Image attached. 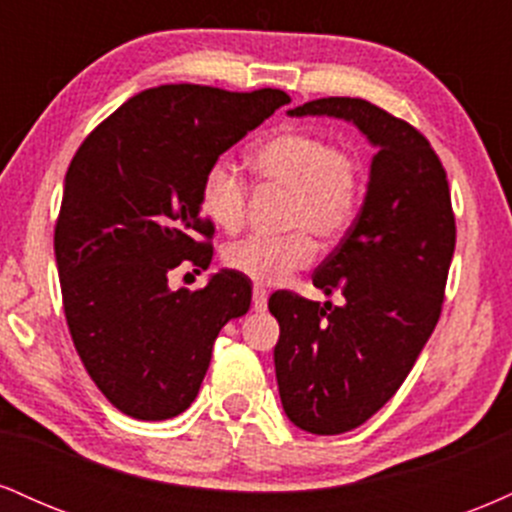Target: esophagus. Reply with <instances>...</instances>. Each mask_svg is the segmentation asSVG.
Listing matches in <instances>:
<instances>
[{"mask_svg": "<svg viewBox=\"0 0 512 512\" xmlns=\"http://www.w3.org/2000/svg\"><path fill=\"white\" fill-rule=\"evenodd\" d=\"M252 310H255V313H264V310H267V291L264 289L252 291Z\"/></svg>", "mask_w": 512, "mask_h": 512, "instance_id": "1", "label": "esophagus"}]
</instances>
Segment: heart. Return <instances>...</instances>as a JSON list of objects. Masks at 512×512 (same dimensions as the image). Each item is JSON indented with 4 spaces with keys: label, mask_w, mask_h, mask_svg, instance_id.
Listing matches in <instances>:
<instances>
[{
    "label": "heart",
    "mask_w": 512,
    "mask_h": 512,
    "mask_svg": "<svg viewBox=\"0 0 512 512\" xmlns=\"http://www.w3.org/2000/svg\"><path fill=\"white\" fill-rule=\"evenodd\" d=\"M250 166L264 185L289 190L279 238L250 236L223 250V264L260 286H276L315 260V238L334 240L354 223L363 197L361 161L346 146L303 127H284L252 149ZM199 209L211 226L238 233L248 216V187L238 170L214 161L199 182Z\"/></svg>",
    "instance_id": "1"
}]
</instances>
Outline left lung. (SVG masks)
<instances>
[{"mask_svg": "<svg viewBox=\"0 0 512 512\" xmlns=\"http://www.w3.org/2000/svg\"><path fill=\"white\" fill-rule=\"evenodd\" d=\"M289 115L354 122L378 149L368 192L313 284L344 305L276 291L274 368L286 416L315 436L366 424L399 390L436 330L455 252L448 175L428 139L363 98H317Z\"/></svg>", "mask_w": 512, "mask_h": 512, "instance_id": "8db88e82", "label": "left lung"}]
</instances>
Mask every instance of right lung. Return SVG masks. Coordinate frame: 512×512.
Masks as SVG:
<instances>
[{"instance_id":"1","label":"right lung","mask_w":512,"mask_h":512,"mask_svg":"<svg viewBox=\"0 0 512 512\" xmlns=\"http://www.w3.org/2000/svg\"><path fill=\"white\" fill-rule=\"evenodd\" d=\"M286 103L279 88H146L93 129L69 163L55 226L64 315L88 375L122 414H182L221 327L248 313L250 281L233 269L197 291H173L168 274L182 262L197 274L209 267L204 170Z\"/></svg>"}]
</instances>
